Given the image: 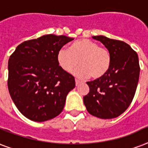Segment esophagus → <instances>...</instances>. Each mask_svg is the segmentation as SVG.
<instances>
[{"instance_id":"1","label":"esophagus","mask_w":148,"mask_h":148,"mask_svg":"<svg viewBox=\"0 0 148 148\" xmlns=\"http://www.w3.org/2000/svg\"><path fill=\"white\" fill-rule=\"evenodd\" d=\"M75 83H76V86H78L80 84H81V81H78V80H77V79H75Z\"/></svg>"}]
</instances>
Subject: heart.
Masks as SVG:
<instances>
[{"instance_id": "b5f03b06", "label": "heart", "mask_w": 148, "mask_h": 148, "mask_svg": "<svg viewBox=\"0 0 148 148\" xmlns=\"http://www.w3.org/2000/svg\"><path fill=\"white\" fill-rule=\"evenodd\" d=\"M58 61L65 71L71 72L79 64L81 66L74 71L79 78L91 75L94 79L104 76L110 68L111 58L107 48L99 47L89 39L77 40L68 47H61L58 52Z\"/></svg>"}]
</instances>
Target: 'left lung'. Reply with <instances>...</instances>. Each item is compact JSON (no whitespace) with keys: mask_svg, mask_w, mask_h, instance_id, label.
Wrapping results in <instances>:
<instances>
[{"mask_svg":"<svg viewBox=\"0 0 148 148\" xmlns=\"http://www.w3.org/2000/svg\"><path fill=\"white\" fill-rule=\"evenodd\" d=\"M92 38L109 51L111 62L104 76L87 82L90 91L84 97V103L93 116L111 119L123 114L134 97L140 75L138 56L124 41L103 35Z\"/></svg>","mask_w":148,"mask_h":148,"instance_id":"1","label":"left lung"}]
</instances>
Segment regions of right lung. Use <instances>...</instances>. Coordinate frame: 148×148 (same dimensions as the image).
Listing matches in <instances>:
<instances>
[{
  "mask_svg": "<svg viewBox=\"0 0 148 148\" xmlns=\"http://www.w3.org/2000/svg\"><path fill=\"white\" fill-rule=\"evenodd\" d=\"M74 38L46 34L17 47L8 60L11 99L27 118L37 122L57 117L75 87L71 74L59 66L58 52Z\"/></svg>",
  "mask_w": 148,
  "mask_h": 148,
  "instance_id": "right-lung-1",
  "label": "right lung"
}]
</instances>
